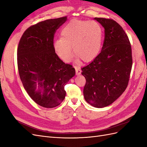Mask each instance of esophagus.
<instances>
[{"label": "esophagus", "mask_w": 147, "mask_h": 147, "mask_svg": "<svg viewBox=\"0 0 147 147\" xmlns=\"http://www.w3.org/2000/svg\"><path fill=\"white\" fill-rule=\"evenodd\" d=\"M75 72H76V75H80V74H81V72H82V71H81L80 69L77 67H75Z\"/></svg>", "instance_id": "obj_1"}]
</instances>
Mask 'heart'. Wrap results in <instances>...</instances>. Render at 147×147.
<instances>
[{
    "mask_svg": "<svg viewBox=\"0 0 147 147\" xmlns=\"http://www.w3.org/2000/svg\"><path fill=\"white\" fill-rule=\"evenodd\" d=\"M56 38L53 48L56 55L65 62L72 59L73 52L84 62L94 59L99 53L102 42V30L95 21L74 20L65 25Z\"/></svg>",
    "mask_w": 147,
    "mask_h": 147,
    "instance_id": "obj_1",
    "label": "heart"
}]
</instances>
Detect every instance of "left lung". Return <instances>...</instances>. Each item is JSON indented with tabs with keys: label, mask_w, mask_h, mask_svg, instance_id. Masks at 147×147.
Here are the masks:
<instances>
[{
	"label": "left lung",
	"mask_w": 147,
	"mask_h": 147,
	"mask_svg": "<svg viewBox=\"0 0 147 147\" xmlns=\"http://www.w3.org/2000/svg\"><path fill=\"white\" fill-rule=\"evenodd\" d=\"M104 28L101 52L91 63L82 68L86 78L83 89L85 100L96 108L112 104L125 91L132 65L129 40L116 21L94 18Z\"/></svg>",
	"instance_id": "8db88e82"
}]
</instances>
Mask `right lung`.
Here are the masks:
<instances>
[{
    "label": "right lung",
    "mask_w": 147,
    "mask_h": 147,
    "mask_svg": "<svg viewBox=\"0 0 147 147\" xmlns=\"http://www.w3.org/2000/svg\"><path fill=\"white\" fill-rule=\"evenodd\" d=\"M67 16L47 20L25 30L17 50L18 72L23 85L35 103L45 108L59 105L65 98L64 86L75 74L53 48L56 31Z\"/></svg>",
    "instance_id": "right-lung-1"
}]
</instances>
